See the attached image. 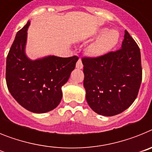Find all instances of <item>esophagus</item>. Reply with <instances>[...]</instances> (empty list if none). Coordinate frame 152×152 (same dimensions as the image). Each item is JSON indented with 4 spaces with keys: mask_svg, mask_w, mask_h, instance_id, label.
I'll return each instance as SVG.
<instances>
[{
    "mask_svg": "<svg viewBox=\"0 0 152 152\" xmlns=\"http://www.w3.org/2000/svg\"><path fill=\"white\" fill-rule=\"evenodd\" d=\"M76 68H78V69H82L83 68V64L82 61H81V59L79 58L78 61H77V64H76Z\"/></svg>",
    "mask_w": 152,
    "mask_h": 152,
    "instance_id": "34e87169",
    "label": "esophagus"
}]
</instances>
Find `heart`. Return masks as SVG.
<instances>
[{
    "label": "heart",
    "instance_id": "heart-1",
    "mask_svg": "<svg viewBox=\"0 0 152 152\" xmlns=\"http://www.w3.org/2000/svg\"><path fill=\"white\" fill-rule=\"evenodd\" d=\"M97 38L90 44L87 49L88 56L93 58H100L110 52L117 45L119 41V33L116 29L100 28L94 34Z\"/></svg>",
    "mask_w": 152,
    "mask_h": 152
}]
</instances>
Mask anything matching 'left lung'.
<instances>
[{"mask_svg": "<svg viewBox=\"0 0 152 152\" xmlns=\"http://www.w3.org/2000/svg\"><path fill=\"white\" fill-rule=\"evenodd\" d=\"M86 100L93 110L112 116L136 99L142 78L140 49L125 30L120 49L100 58H83Z\"/></svg>", "mask_w": 152, "mask_h": 152, "instance_id": "left-lung-1", "label": "left lung"}]
</instances>
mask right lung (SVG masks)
Wrapping results in <instances>:
<instances>
[{"mask_svg":"<svg viewBox=\"0 0 152 152\" xmlns=\"http://www.w3.org/2000/svg\"><path fill=\"white\" fill-rule=\"evenodd\" d=\"M30 21L18 31L7 57L6 81L10 94L20 105L35 113H44L58 107L61 87L68 81L77 56H48L36 60L26 54Z\"/></svg>","mask_w":152,"mask_h":152,"instance_id":"obj_1","label":"right lung"}]
</instances>
